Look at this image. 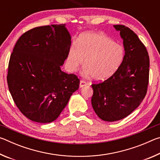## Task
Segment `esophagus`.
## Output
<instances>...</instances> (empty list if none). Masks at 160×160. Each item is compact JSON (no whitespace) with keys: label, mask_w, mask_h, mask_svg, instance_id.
Masks as SVG:
<instances>
[{"label":"esophagus","mask_w":160,"mask_h":160,"mask_svg":"<svg viewBox=\"0 0 160 160\" xmlns=\"http://www.w3.org/2000/svg\"><path fill=\"white\" fill-rule=\"evenodd\" d=\"M88 85V82H86L85 80H80V88H82V87L86 86V85Z\"/></svg>","instance_id":"obj_1"}]
</instances>
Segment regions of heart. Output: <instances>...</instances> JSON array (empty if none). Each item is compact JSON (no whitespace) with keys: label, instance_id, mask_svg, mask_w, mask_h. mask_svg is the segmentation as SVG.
Instances as JSON below:
<instances>
[{"label":"heart","instance_id":"obj_1","mask_svg":"<svg viewBox=\"0 0 160 160\" xmlns=\"http://www.w3.org/2000/svg\"><path fill=\"white\" fill-rule=\"evenodd\" d=\"M124 55L122 46L109 37L97 32H88L81 35L76 44L70 47L66 65L70 72H75L85 58L84 74L92 75L96 80H102L118 70Z\"/></svg>","mask_w":160,"mask_h":160}]
</instances>
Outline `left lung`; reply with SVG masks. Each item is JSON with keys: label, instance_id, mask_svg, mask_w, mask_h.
I'll return each instance as SVG.
<instances>
[{"label": "left lung", "instance_id": "obj_1", "mask_svg": "<svg viewBox=\"0 0 160 160\" xmlns=\"http://www.w3.org/2000/svg\"><path fill=\"white\" fill-rule=\"evenodd\" d=\"M113 27L123 40V61L110 78L92 85V105L106 121L121 120L139 106L147 94L150 72L148 52L138 35L128 27Z\"/></svg>", "mask_w": 160, "mask_h": 160}]
</instances>
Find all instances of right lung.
Here are the masks:
<instances>
[{
	"label": "right lung",
	"mask_w": 160,
	"mask_h": 160,
	"mask_svg": "<svg viewBox=\"0 0 160 160\" xmlns=\"http://www.w3.org/2000/svg\"><path fill=\"white\" fill-rule=\"evenodd\" d=\"M70 46L65 24L37 27L16 42L7 82L16 106L30 120L42 123L56 120L79 88L77 75L61 70Z\"/></svg>",
	"instance_id": "add662e5"
}]
</instances>
